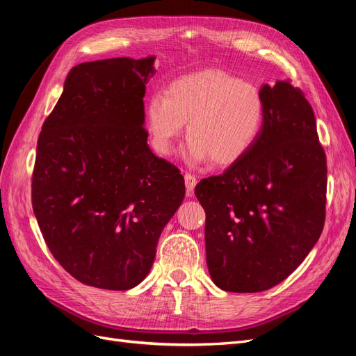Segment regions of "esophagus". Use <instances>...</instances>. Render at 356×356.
Masks as SVG:
<instances>
[{"label": "esophagus", "instance_id": "1", "mask_svg": "<svg viewBox=\"0 0 356 356\" xmlns=\"http://www.w3.org/2000/svg\"><path fill=\"white\" fill-rule=\"evenodd\" d=\"M184 181H186V188H187V195L191 196L193 191H195V187L197 184V178L191 174H186L184 175Z\"/></svg>", "mask_w": 356, "mask_h": 356}]
</instances>
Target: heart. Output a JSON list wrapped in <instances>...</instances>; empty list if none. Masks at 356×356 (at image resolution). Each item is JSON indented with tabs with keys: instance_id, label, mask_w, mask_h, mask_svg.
I'll return each instance as SVG.
<instances>
[{
	"instance_id": "heart-1",
	"label": "heart",
	"mask_w": 356,
	"mask_h": 356,
	"mask_svg": "<svg viewBox=\"0 0 356 356\" xmlns=\"http://www.w3.org/2000/svg\"><path fill=\"white\" fill-rule=\"evenodd\" d=\"M147 124L153 147L169 156L187 123L186 160L191 165L212 159L230 166L254 147L261 134L266 106L254 83L220 70H203L172 81L166 95H152Z\"/></svg>"
}]
</instances>
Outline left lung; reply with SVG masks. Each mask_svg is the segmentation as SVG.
I'll return each instance as SVG.
<instances>
[{
    "label": "left lung",
    "mask_w": 356,
    "mask_h": 356,
    "mask_svg": "<svg viewBox=\"0 0 356 356\" xmlns=\"http://www.w3.org/2000/svg\"><path fill=\"white\" fill-rule=\"evenodd\" d=\"M266 115L254 147L202 179L204 243L213 284L260 293L303 263L325 222L327 157L305 93L288 80L261 88Z\"/></svg>",
    "instance_id": "obj_1"
}]
</instances>
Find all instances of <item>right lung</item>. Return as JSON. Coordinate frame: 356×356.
<instances>
[{"label":"right lung","mask_w":356,"mask_h":356,"mask_svg":"<svg viewBox=\"0 0 356 356\" xmlns=\"http://www.w3.org/2000/svg\"><path fill=\"white\" fill-rule=\"evenodd\" d=\"M154 59L71 68L38 136L32 208L53 257L86 285L124 291L143 282L186 195L179 169L147 144Z\"/></svg>","instance_id":"obj_1"}]
</instances>
